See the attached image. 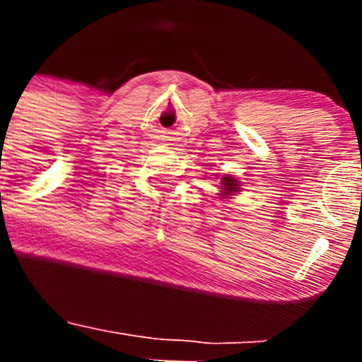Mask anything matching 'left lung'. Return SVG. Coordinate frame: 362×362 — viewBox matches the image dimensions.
Wrapping results in <instances>:
<instances>
[{"instance_id": "obj_1", "label": "left lung", "mask_w": 362, "mask_h": 362, "mask_svg": "<svg viewBox=\"0 0 362 362\" xmlns=\"http://www.w3.org/2000/svg\"><path fill=\"white\" fill-rule=\"evenodd\" d=\"M221 181H223V196H228V194H232V192H238V187L239 185L235 183V179H232L230 175H225V177H221Z\"/></svg>"}]
</instances>
